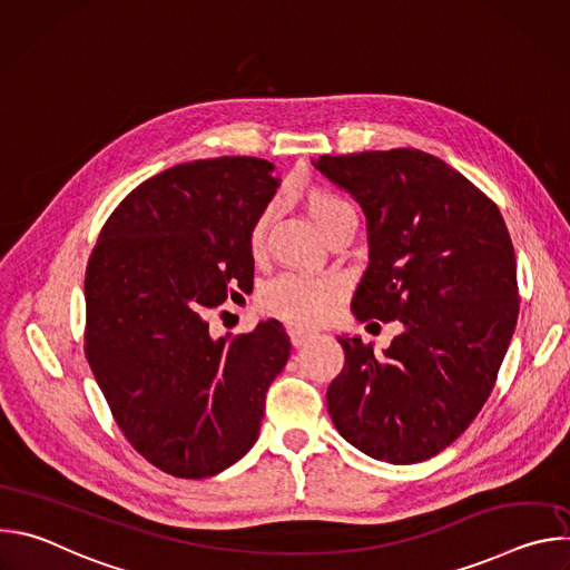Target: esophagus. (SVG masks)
Instances as JSON below:
<instances>
[{
	"mask_svg": "<svg viewBox=\"0 0 570 570\" xmlns=\"http://www.w3.org/2000/svg\"><path fill=\"white\" fill-rule=\"evenodd\" d=\"M288 336H291L293 347H302L304 343H308L311 338H315V334H313V332H306V330H291Z\"/></svg>",
	"mask_w": 570,
	"mask_h": 570,
	"instance_id": "1",
	"label": "esophagus"
}]
</instances>
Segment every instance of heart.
Here are the masks:
<instances>
[{
    "mask_svg": "<svg viewBox=\"0 0 570 570\" xmlns=\"http://www.w3.org/2000/svg\"><path fill=\"white\" fill-rule=\"evenodd\" d=\"M308 216L322 229L324 236L334 234L343 225H354V207L336 191L315 187L304 198ZM275 205H268L255 220L250 232V250L259 255L266 246V236L273 225ZM343 295V284L336 277H306V275H282L277 277L264 293L262 304L268 313L297 324V327H308L330 315L332 306Z\"/></svg>",
    "mask_w": 570,
    "mask_h": 570,
    "instance_id": "1",
    "label": "heart"
}]
</instances>
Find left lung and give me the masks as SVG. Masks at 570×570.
Returning a JSON list of instances; mask_svg holds the SVG:
<instances>
[{"instance_id": "left-lung-1", "label": "left lung", "mask_w": 570, "mask_h": 570, "mask_svg": "<svg viewBox=\"0 0 570 570\" xmlns=\"http://www.w3.org/2000/svg\"><path fill=\"white\" fill-rule=\"evenodd\" d=\"M313 165L367 218L354 315L403 324L383 356L338 336L345 365L327 390L332 422L370 458L424 462L466 431L494 390L519 317L510 232L497 203L431 153L320 155Z\"/></svg>"}]
</instances>
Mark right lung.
<instances>
[{"mask_svg":"<svg viewBox=\"0 0 570 570\" xmlns=\"http://www.w3.org/2000/svg\"><path fill=\"white\" fill-rule=\"evenodd\" d=\"M259 157L161 171L106 220L86 271V356L132 449L176 478L232 466L259 438L291 356L277 320L214 341L207 313L255 277L250 232L275 196Z\"/></svg>","mask_w":570,"mask_h":570,"instance_id":"obj_1","label":"right lung"}]
</instances>
